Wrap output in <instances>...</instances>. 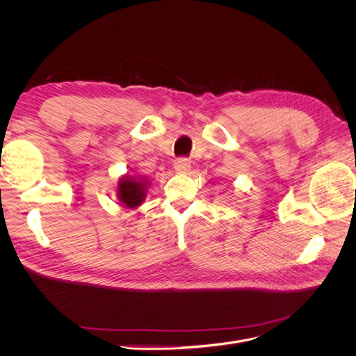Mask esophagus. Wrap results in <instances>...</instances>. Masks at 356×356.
Segmentation results:
<instances>
[{
	"label": "esophagus",
	"instance_id": "obj_1",
	"mask_svg": "<svg viewBox=\"0 0 356 356\" xmlns=\"http://www.w3.org/2000/svg\"><path fill=\"white\" fill-rule=\"evenodd\" d=\"M190 160L188 159H177L175 163H174V168L177 172H179V174H186V172L190 170Z\"/></svg>",
	"mask_w": 356,
	"mask_h": 356
}]
</instances>
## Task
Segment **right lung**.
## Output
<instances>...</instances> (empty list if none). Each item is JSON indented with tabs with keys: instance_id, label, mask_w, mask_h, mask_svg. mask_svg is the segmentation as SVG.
<instances>
[{
	"instance_id": "1",
	"label": "right lung",
	"mask_w": 356,
	"mask_h": 356,
	"mask_svg": "<svg viewBox=\"0 0 356 356\" xmlns=\"http://www.w3.org/2000/svg\"><path fill=\"white\" fill-rule=\"evenodd\" d=\"M149 186H152V182L145 178L124 174L117 181L115 196L124 208L135 209L145 200Z\"/></svg>"
}]
</instances>
